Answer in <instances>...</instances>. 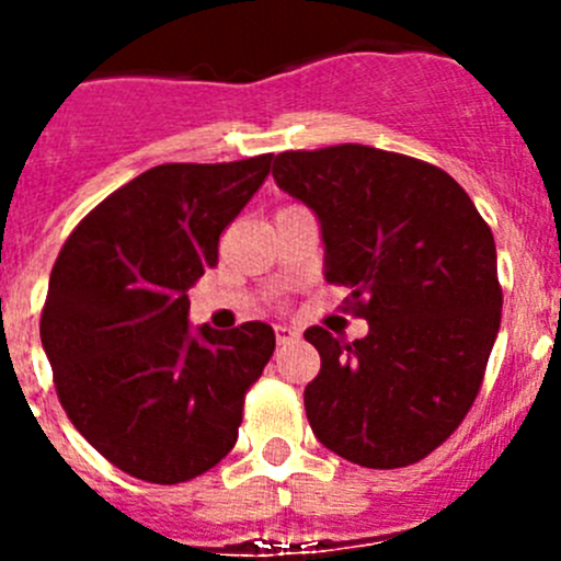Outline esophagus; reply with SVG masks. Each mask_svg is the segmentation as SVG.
<instances>
[{"instance_id": "esophagus-1", "label": "esophagus", "mask_w": 561, "mask_h": 561, "mask_svg": "<svg viewBox=\"0 0 561 561\" xmlns=\"http://www.w3.org/2000/svg\"><path fill=\"white\" fill-rule=\"evenodd\" d=\"M275 336H277V345H289V342H295L297 336H300V331L289 329V325H277Z\"/></svg>"}]
</instances>
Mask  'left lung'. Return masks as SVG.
Returning a JSON list of instances; mask_svg holds the SVG:
<instances>
[{
    "label": "left lung",
    "instance_id": "1",
    "mask_svg": "<svg viewBox=\"0 0 561 561\" xmlns=\"http://www.w3.org/2000/svg\"><path fill=\"white\" fill-rule=\"evenodd\" d=\"M272 176L317 213L325 280L368 336L306 331L320 374L306 415L323 447L368 469L438 449L472 410L500 331L494 236L469 193L415 157L342 142L272 157Z\"/></svg>",
    "mask_w": 561,
    "mask_h": 561
}]
</instances>
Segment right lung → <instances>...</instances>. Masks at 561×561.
I'll return each mask as SVG.
<instances>
[{"mask_svg":"<svg viewBox=\"0 0 561 561\" xmlns=\"http://www.w3.org/2000/svg\"><path fill=\"white\" fill-rule=\"evenodd\" d=\"M272 153L165 162L134 176L69 232L49 272L42 345L64 413L146 483L199 478L236 447L247 390L275 351L266 323L187 329V289L264 185Z\"/></svg>","mask_w":561,"mask_h":561,"instance_id":"add662e5","label":"right lung"}]
</instances>
